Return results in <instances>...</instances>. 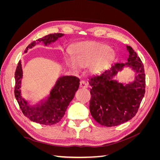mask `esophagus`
I'll return each instance as SVG.
<instances>
[{
  "instance_id": "34e87169",
  "label": "esophagus",
  "mask_w": 160,
  "mask_h": 160,
  "mask_svg": "<svg viewBox=\"0 0 160 160\" xmlns=\"http://www.w3.org/2000/svg\"><path fill=\"white\" fill-rule=\"evenodd\" d=\"M88 84H87L85 81H80V88H88Z\"/></svg>"
}]
</instances>
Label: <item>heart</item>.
<instances>
[{
	"label": "heart",
	"mask_w": 160,
	"mask_h": 160,
	"mask_svg": "<svg viewBox=\"0 0 160 160\" xmlns=\"http://www.w3.org/2000/svg\"><path fill=\"white\" fill-rule=\"evenodd\" d=\"M72 55L65 56L66 64L74 71L81 67H89L91 73L98 74L103 71L113 60L110 48L96 41H82L74 46Z\"/></svg>",
	"instance_id": "1"
}]
</instances>
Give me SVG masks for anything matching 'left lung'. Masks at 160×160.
<instances>
[{"mask_svg": "<svg viewBox=\"0 0 160 160\" xmlns=\"http://www.w3.org/2000/svg\"><path fill=\"white\" fill-rule=\"evenodd\" d=\"M129 58L125 63H115L100 75L89 79L91 100L89 109L97 122L106 127L122 124L137 113L146 88V75L142 61L130 46H126ZM124 67H130L136 72L135 79L124 84L113 77Z\"/></svg>", "mask_w": 160, "mask_h": 160, "instance_id": "8db88e82", "label": "left lung"}]
</instances>
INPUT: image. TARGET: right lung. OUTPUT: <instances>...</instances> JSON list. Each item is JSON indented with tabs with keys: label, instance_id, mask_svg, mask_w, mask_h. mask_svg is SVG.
Wrapping results in <instances>:
<instances>
[{
	"label": "right lung",
	"instance_id": "obj_1",
	"mask_svg": "<svg viewBox=\"0 0 160 160\" xmlns=\"http://www.w3.org/2000/svg\"><path fill=\"white\" fill-rule=\"evenodd\" d=\"M63 35L62 33L49 34L31 42L26 48L25 52H27L28 49H31L37 43L42 42L45 45H49ZM21 66V61H19L14 73V95L24 115L32 122L42 125H52L59 122L64 116L69 103L73 99L76 91L78 90L79 79L73 76L59 77L45 101H41V104L29 105L21 96L20 89L22 78Z\"/></svg>",
	"mask_w": 160,
	"mask_h": 160
}]
</instances>
